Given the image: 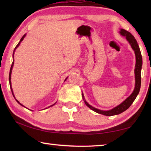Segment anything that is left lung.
Returning <instances> with one entry per match:
<instances>
[{
    "label": "left lung",
    "instance_id": "left-lung-1",
    "mask_svg": "<svg viewBox=\"0 0 151 151\" xmlns=\"http://www.w3.org/2000/svg\"><path fill=\"white\" fill-rule=\"evenodd\" d=\"M120 34L121 35L124 36L126 37L127 40L129 41L130 45H131V47L132 49L134 50L135 56H136V65H135V69H134V74H135V87L134 89V91L124 101L119 104L114 109H112L110 111H101V110L95 109L94 107L91 106L90 104H88L87 102L85 100H84V102L86 106L89 107L91 110H93L94 112H97V113L104 114L106 116H112L116 115V114H119L121 112L126 111L131 105L132 103H133L134 101L136 99L137 96L139 93L140 88V84H141V76H140V71H141L142 68V55L140 53V50L139 47V45L137 42L136 39H134V36L132 35L131 32L129 31H127L124 29H121L120 31ZM83 99L84 96H83Z\"/></svg>",
    "mask_w": 151,
    "mask_h": 151
}]
</instances>
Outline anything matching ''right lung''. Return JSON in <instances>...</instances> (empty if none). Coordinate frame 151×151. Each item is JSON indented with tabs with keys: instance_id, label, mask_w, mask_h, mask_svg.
<instances>
[{
	"instance_id": "obj_1",
	"label": "right lung",
	"mask_w": 151,
	"mask_h": 151,
	"mask_svg": "<svg viewBox=\"0 0 151 151\" xmlns=\"http://www.w3.org/2000/svg\"><path fill=\"white\" fill-rule=\"evenodd\" d=\"M24 37H25V35L23 36V37H22V38H21V39H20V42H19V43H18V45L16 46V47H15L14 48V52H13V55H14V51H15V50H16L17 49V48L18 47H19V45H20V42H21L22 41V40H23L24 39ZM13 57H14V56H13ZM13 65H14V60H13V62H12V65H11V70H10V73H9V83H10V85H11V91H12V94H13V92H12V87H11V73H12V66H13ZM66 79H65V81H66ZM13 96H14V94H13ZM17 102H18V103H19L20 104V105H22V106H23V105H22V104H20V103H19V101H18L17 100H16Z\"/></svg>"
}]
</instances>
